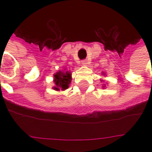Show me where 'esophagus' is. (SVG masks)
<instances>
[{
  "label": "esophagus",
  "mask_w": 152,
  "mask_h": 152,
  "mask_svg": "<svg viewBox=\"0 0 152 152\" xmlns=\"http://www.w3.org/2000/svg\"><path fill=\"white\" fill-rule=\"evenodd\" d=\"M88 64V61H87L86 60H83V61H82V64H83V65H87Z\"/></svg>",
  "instance_id": "1"
}]
</instances>
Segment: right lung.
Here are the masks:
<instances>
[{"mask_svg":"<svg viewBox=\"0 0 152 152\" xmlns=\"http://www.w3.org/2000/svg\"><path fill=\"white\" fill-rule=\"evenodd\" d=\"M54 82L56 87H54L55 90H65L69 88V83H71V74L69 72H58L54 75Z\"/></svg>","mask_w":152,"mask_h":152,"instance_id":"obj_1","label":"right lung"}]
</instances>
